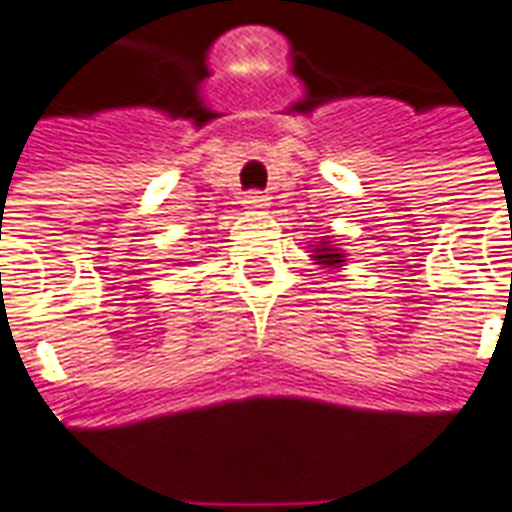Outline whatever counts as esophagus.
Segmentation results:
<instances>
[{"label":"esophagus","instance_id":"obj_1","mask_svg":"<svg viewBox=\"0 0 512 512\" xmlns=\"http://www.w3.org/2000/svg\"><path fill=\"white\" fill-rule=\"evenodd\" d=\"M270 197L264 195V192H259V189H250V192H245V197H242V203L248 206V209H267L270 203H267Z\"/></svg>","mask_w":512,"mask_h":512}]
</instances>
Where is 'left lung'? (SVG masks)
<instances>
[{
    "instance_id": "left-lung-1",
    "label": "left lung",
    "mask_w": 512,
    "mask_h": 512,
    "mask_svg": "<svg viewBox=\"0 0 512 512\" xmlns=\"http://www.w3.org/2000/svg\"><path fill=\"white\" fill-rule=\"evenodd\" d=\"M315 259L320 264H340L345 262L343 259V253H337V248H326V245H320V248H315Z\"/></svg>"
}]
</instances>
